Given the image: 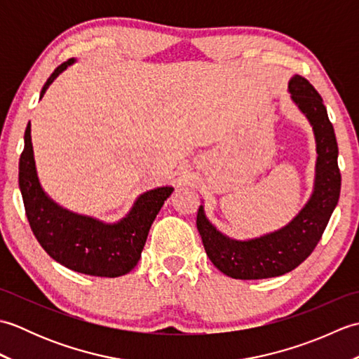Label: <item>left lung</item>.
Wrapping results in <instances>:
<instances>
[{
  "instance_id": "left-lung-1",
  "label": "left lung",
  "mask_w": 359,
  "mask_h": 359,
  "mask_svg": "<svg viewBox=\"0 0 359 359\" xmlns=\"http://www.w3.org/2000/svg\"><path fill=\"white\" fill-rule=\"evenodd\" d=\"M288 93L309 120L316 142L313 191L306 205L279 230L245 241L220 233L205 215L203 205L197 211V230L210 261L234 279H265L294 270L318 245L339 201L338 143L323 98L301 75L290 79Z\"/></svg>"
}]
</instances>
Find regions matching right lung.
Instances as JSON below:
<instances>
[{
	"label": "right lung",
	"instance_id": "obj_1",
	"mask_svg": "<svg viewBox=\"0 0 359 359\" xmlns=\"http://www.w3.org/2000/svg\"><path fill=\"white\" fill-rule=\"evenodd\" d=\"M75 62V58L67 60L50 74L40 93V100L52 81ZM18 185L29 225L46 253L66 269L102 278L123 276L134 269L152 222L174 191L172 187L166 185L142 193L125 217L111 224L67 210L50 199L40 184L30 123L25 131Z\"/></svg>",
	"mask_w": 359,
	"mask_h": 359
}]
</instances>
